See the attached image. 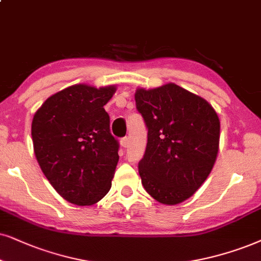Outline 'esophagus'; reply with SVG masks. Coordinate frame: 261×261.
Instances as JSON below:
<instances>
[{"mask_svg":"<svg viewBox=\"0 0 261 261\" xmlns=\"http://www.w3.org/2000/svg\"><path fill=\"white\" fill-rule=\"evenodd\" d=\"M120 144H121V147H123V148H127V146H128V138L127 137L121 138Z\"/></svg>","mask_w":261,"mask_h":261,"instance_id":"1","label":"esophagus"}]
</instances>
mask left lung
Here are the masks:
<instances>
[{"mask_svg": "<svg viewBox=\"0 0 261 261\" xmlns=\"http://www.w3.org/2000/svg\"><path fill=\"white\" fill-rule=\"evenodd\" d=\"M136 108L148 128L138 163L142 184L164 204L183 202L202 186L219 149L218 114L204 98L174 83L137 89Z\"/></svg>", "mask_w": 261, "mask_h": 261, "instance_id": "obj_1", "label": "left lung"}]
</instances>
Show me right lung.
Returning <instances> with one entry per match:
<instances>
[{"mask_svg":"<svg viewBox=\"0 0 261 261\" xmlns=\"http://www.w3.org/2000/svg\"><path fill=\"white\" fill-rule=\"evenodd\" d=\"M115 90L72 85L48 97L34 115L36 159L53 188L73 204L96 203L112 187L119 143L103 106Z\"/></svg>","mask_w":261,"mask_h":261,"instance_id":"1","label":"right lung"}]
</instances>
